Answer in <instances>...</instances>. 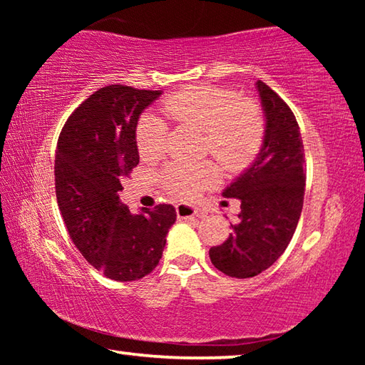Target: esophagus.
<instances>
[{
    "label": "esophagus",
    "mask_w": 365,
    "mask_h": 365,
    "mask_svg": "<svg viewBox=\"0 0 365 365\" xmlns=\"http://www.w3.org/2000/svg\"><path fill=\"white\" fill-rule=\"evenodd\" d=\"M175 212H177V217L180 220H191L195 219L197 215V211L195 206H190V205H178L175 206Z\"/></svg>",
    "instance_id": "34e87169"
}]
</instances>
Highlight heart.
<instances>
[{"label":"heart","mask_w":365,"mask_h":365,"mask_svg":"<svg viewBox=\"0 0 365 365\" xmlns=\"http://www.w3.org/2000/svg\"><path fill=\"white\" fill-rule=\"evenodd\" d=\"M165 115L182 125L205 133V150L219 160L225 170H242L261 148L264 115L252 100H240L230 90L214 86H190L169 96L163 104ZM168 125L163 119L146 114L137 127V146L143 159H156L164 151ZM215 165L202 163L170 164L163 183L172 196L191 200L202 188L217 182Z\"/></svg>","instance_id":"1"}]
</instances>
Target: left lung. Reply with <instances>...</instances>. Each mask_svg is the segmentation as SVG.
<instances>
[{
	"instance_id": "8db88e82",
	"label": "left lung",
	"mask_w": 365,
	"mask_h": 365,
	"mask_svg": "<svg viewBox=\"0 0 365 365\" xmlns=\"http://www.w3.org/2000/svg\"><path fill=\"white\" fill-rule=\"evenodd\" d=\"M265 127L256 159L222 191L237 197L242 212L233 232L209 250L215 269L250 279L269 269L287 250L298 227L304 200V146L296 117L264 82H256Z\"/></svg>"
}]
</instances>
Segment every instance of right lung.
Masks as SVG:
<instances>
[{
  "label": "right lung",
  "instance_id": "right-lung-1",
  "mask_svg": "<svg viewBox=\"0 0 365 365\" xmlns=\"http://www.w3.org/2000/svg\"><path fill=\"white\" fill-rule=\"evenodd\" d=\"M163 90L109 85L66 122L54 159L61 215L82 256L110 280L133 282L154 270L175 224L170 205L130 212L117 191L140 163L137 127Z\"/></svg>",
  "mask_w": 365,
  "mask_h": 365
}]
</instances>
